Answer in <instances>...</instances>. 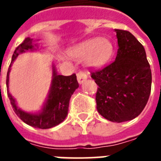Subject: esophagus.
I'll return each mask as SVG.
<instances>
[{"mask_svg": "<svg viewBox=\"0 0 161 161\" xmlns=\"http://www.w3.org/2000/svg\"><path fill=\"white\" fill-rule=\"evenodd\" d=\"M77 81H78V83L80 84H82L84 83V81L86 80L88 78V76L86 74L83 72V71H79L78 73L77 74Z\"/></svg>", "mask_w": 161, "mask_h": 161, "instance_id": "34e87169", "label": "esophagus"}]
</instances>
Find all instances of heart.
<instances>
[{"mask_svg": "<svg viewBox=\"0 0 161 161\" xmlns=\"http://www.w3.org/2000/svg\"><path fill=\"white\" fill-rule=\"evenodd\" d=\"M114 52L115 47L111 40L96 37L76 45L69 51V53L74 59L86 58L88 66L99 68L111 59Z\"/></svg>", "mask_w": 161, "mask_h": 161, "instance_id": "heart-1", "label": "heart"}]
</instances>
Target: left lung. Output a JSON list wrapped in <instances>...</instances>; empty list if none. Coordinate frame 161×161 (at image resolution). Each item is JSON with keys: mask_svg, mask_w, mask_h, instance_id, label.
Masks as SVG:
<instances>
[{"mask_svg": "<svg viewBox=\"0 0 161 161\" xmlns=\"http://www.w3.org/2000/svg\"><path fill=\"white\" fill-rule=\"evenodd\" d=\"M118 42L115 60L91 72L98 85L96 95L99 114L113 122L137 117L148 101L152 72L144 47L131 33L115 29Z\"/></svg>", "mask_w": 161, "mask_h": 161, "instance_id": "obj_1", "label": "left lung"}]
</instances>
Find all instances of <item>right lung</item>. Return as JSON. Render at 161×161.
Here are the masks:
<instances>
[{"mask_svg": "<svg viewBox=\"0 0 161 161\" xmlns=\"http://www.w3.org/2000/svg\"><path fill=\"white\" fill-rule=\"evenodd\" d=\"M40 50L38 43H35L33 39L26 38L14 51L13 54L12 61L9 65L7 74V89L10 103L12 104L15 114L25 123L33 128L46 129L55 127L64 121L68 115V108L70 97L74 91L78 88V83L76 74L70 76H62L57 73L54 64H53V78L50 87L49 93L42 108L37 113L26 112L17 106L16 101L9 92V73L11 70L14 61L19 54L26 53V51Z\"/></svg>", "mask_w": 161, "mask_h": 161, "instance_id": "right-lung-1", "label": "right lung"}]
</instances>
